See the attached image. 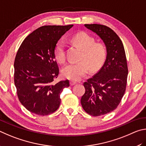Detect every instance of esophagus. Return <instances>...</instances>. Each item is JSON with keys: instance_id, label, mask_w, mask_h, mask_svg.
Listing matches in <instances>:
<instances>
[{"instance_id": "34e87169", "label": "esophagus", "mask_w": 146, "mask_h": 146, "mask_svg": "<svg viewBox=\"0 0 146 146\" xmlns=\"http://www.w3.org/2000/svg\"><path fill=\"white\" fill-rule=\"evenodd\" d=\"M76 83H76V81H70V85L71 86L74 85H76Z\"/></svg>"}]
</instances>
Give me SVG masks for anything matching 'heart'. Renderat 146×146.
Segmentation results:
<instances>
[{
  "mask_svg": "<svg viewBox=\"0 0 146 146\" xmlns=\"http://www.w3.org/2000/svg\"><path fill=\"white\" fill-rule=\"evenodd\" d=\"M72 40L83 50L81 62L67 64L62 68L61 74L66 78L76 81L86 75L89 68L91 72L98 70L105 61L106 51L103 45L95 43L94 38L86 33H78ZM54 55L58 63L65 62V45L63 41L60 40L56 43Z\"/></svg>",
  "mask_w": 146,
  "mask_h": 146,
  "instance_id": "b5f03b06",
  "label": "heart"
}]
</instances>
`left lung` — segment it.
<instances>
[{"instance_id":"1","label":"left lung","mask_w":146,"mask_h":146,"mask_svg":"<svg viewBox=\"0 0 146 146\" xmlns=\"http://www.w3.org/2000/svg\"><path fill=\"white\" fill-rule=\"evenodd\" d=\"M85 26L100 37L106 48L104 65L84 83L85 93L81 99L84 110L97 117L110 113L119 104L126 91L128 69L124 45L113 30L101 24Z\"/></svg>"}]
</instances>
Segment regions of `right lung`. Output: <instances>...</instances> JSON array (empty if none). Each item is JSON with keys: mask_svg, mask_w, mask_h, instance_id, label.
Instances as JSON below:
<instances>
[{"mask_svg": "<svg viewBox=\"0 0 146 146\" xmlns=\"http://www.w3.org/2000/svg\"><path fill=\"white\" fill-rule=\"evenodd\" d=\"M73 26L44 25L23 41L14 62V81L18 98L28 111L47 115L57 110L60 94L69 81L54 82L59 74L54 50L58 41Z\"/></svg>", "mask_w": 146, "mask_h": 146, "instance_id": "obj_1", "label": "right lung"}]
</instances>
